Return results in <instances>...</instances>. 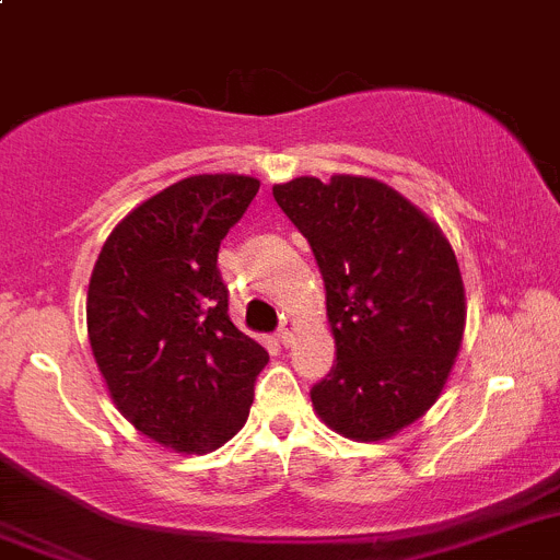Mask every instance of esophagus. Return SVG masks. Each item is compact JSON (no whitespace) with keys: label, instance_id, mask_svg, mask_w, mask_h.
Here are the masks:
<instances>
[{"label":"esophagus","instance_id":"esophagus-1","mask_svg":"<svg viewBox=\"0 0 560 560\" xmlns=\"http://www.w3.org/2000/svg\"><path fill=\"white\" fill-rule=\"evenodd\" d=\"M296 332H300V324H296L291 316H285L283 318V327H280V332H277V338H280V343H283L285 349H289V346L294 343Z\"/></svg>","mask_w":560,"mask_h":560}]
</instances>
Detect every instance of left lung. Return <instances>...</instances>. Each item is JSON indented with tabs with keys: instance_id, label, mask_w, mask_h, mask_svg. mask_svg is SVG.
<instances>
[{
	"instance_id": "1",
	"label": "left lung",
	"mask_w": 560,
	"mask_h": 560,
	"mask_svg": "<svg viewBox=\"0 0 560 560\" xmlns=\"http://www.w3.org/2000/svg\"><path fill=\"white\" fill-rule=\"evenodd\" d=\"M327 289L338 363L311 390L318 418L354 443H380L443 396L465 338L456 253L425 211L369 175H300L271 186Z\"/></svg>"
}]
</instances>
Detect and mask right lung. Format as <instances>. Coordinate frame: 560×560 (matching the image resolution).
<instances>
[{
    "mask_svg": "<svg viewBox=\"0 0 560 560\" xmlns=\"http://www.w3.org/2000/svg\"><path fill=\"white\" fill-rule=\"evenodd\" d=\"M260 180L203 173L131 209L88 285V340L117 412L175 454H211L244 423L264 346L228 316L220 242Z\"/></svg>",
    "mask_w": 560,
    "mask_h": 560,
    "instance_id": "1",
    "label": "right lung"
}]
</instances>
